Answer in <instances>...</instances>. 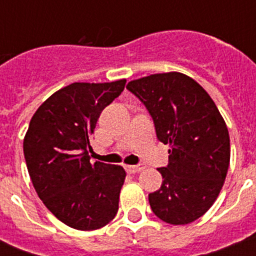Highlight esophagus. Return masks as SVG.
Listing matches in <instances>:
<instances>
[{
    "instance_id": "obj_1",
    "label": "esophagus",
    "mask_w": 256,
    "mask_h": 256,
    "mask_svg": "<svg viewBox=\"0 0 256 256\" xmlns=\"http://www.w3.org/2000/svg\"><path fill=\"white\" fill-rule=\"evenodd\" d=\"M124 168L130 174H134V172H140V171L144 170V164H128V166H124Z\"/></svg>"
}]
</instances>
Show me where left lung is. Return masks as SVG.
Returning <instances> with one entry per match:
<instances>
[{"mask_svg": "<svg viewBox=\"0 0 256 256\" xmlns=\"http://www.w3.org/2000/svg\"><path fill=\"white\" fill-rule=\"evenodd\" d=\"M126 88L140 98L170 144L164 182L148 194L152 212L170 224L200 218L218 198L230 164V136L216 104L198 82L178 72L152 74Z\"/></svg>", "mask_w": 256, "mask_h": 256, "instance_id": "8db88e82", "label": "left lung"}]
</instances>
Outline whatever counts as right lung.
<instances>
[{"label":"right lung","instance_id":"add662e5","mask_svg":"<svg viewBox=\"0 0 256 256\" xmlns=\"http://www.w3.org/2000/svg\"><path fill=\"white\" fill-rule=\"evenodd\" d=\"M126 80L74 82L50 96L32 116L24 138L30 179L50 212L76 230L92 231L118 211L124 168L90 164L88 150L100 112L124 92Z\"/></svg>","mask_w":256,"mask_h":256}]
</instances>
